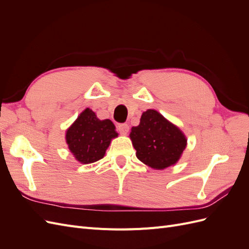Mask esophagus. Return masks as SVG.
<instances>
[{"label": "esophagus", "mask_w": 249, "mask_h": 249, "mask_svg": "<svg viewBox=\"0 0 249 249\" xmlns=\"http://www.w3.org/2000/svg\"><path fill=\"white\" fill-rule=\"evenodd\" d=\"M117 130L119 133L126 134L127 132H129V125H127V124H118Z\"/></svg>", "instance_id": "1"}]
</instances>
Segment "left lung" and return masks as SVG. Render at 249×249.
Instances as JSON below:
<instances>
[{
	"instance_id": "obj_1",
	"label": "left lung",
	"mask_w": 249,
	"mask_h": 249,
	"mask_svg": "<svg viewBox=\"0 0 249 249\" xmlns=\"http://www.w3.org/2000/svg\"><path fill=\"white\" fill-rule=\"evenodd\" d=\"M130 137L138 159L155 169L176 164L187 143L178 127L150 109L142 113L140 124L132 127Z\"/></svg>"
}]
</instances>
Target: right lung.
<instances>
[{
	"label": "right lung",
	"mask_w": 249,
	"mask_h": 249,
	"mask_svg": "<svg viewBox=\"0 0 249 249\" xmlns=\"http://www.w3.org/2000/svg\"><path fill=\"white\" fill-rule=\"evenodd\" d=\"M110 119L100 120L91 109H85L66 132V142L76 159L89 164L105 156L112 138L117 137Z\"/></svg>",
	"instance_id": "right-lung-1"
}]
</instances>
